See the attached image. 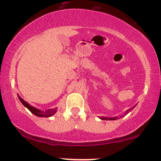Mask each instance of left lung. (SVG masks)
Masks as SVG:
<instances>
[{"label":"left lung","instance_id":"8db88e82","mask_svg":"<svg viewBox=\"0 0 161 161\" xmlns=\"http://www.w3.org/2000/svg\"><path fill=\"white\" fill-rule=\"evenodd\" d=\"M135 106H136V105H135V106H134V107H135ZM134 107H133V108H134ZM131 109H132V108H130V109H128V110H127V111H126V114H128V112H130V111H131ZM99 118H100V119H102V120H116V119H118L117 117H113V118L99 117Z\"/></svg>","mask_w":161,"mask_h":161}]
</instances>
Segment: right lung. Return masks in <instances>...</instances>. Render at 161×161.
<instances>
[{"mask_svg":"<svg viewBox=\"0 0 161 161\" xmlns=\"http://www.w3.org/2000/svg\"><path fill=\"white\" fill-rule=\"evenodd\" d=\"M18 98L21 102V103H22L23 105H24V106L28 109V110L31 111V112L33 113V114H35V115L38 116V117L49 118L50 117V116L53 115L56 112V111H57V108H55L53 109H48V110H46V111H41L40 110V109H37L36 108L31 106L29 103H27V102H25V101L22 98H20V97L19 96V95H18Z\"/></svg>","mask_w":161,"mask_h":161,"instance_id":"1","label":"right lung"}]
</instances>
